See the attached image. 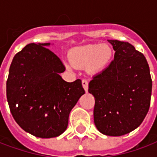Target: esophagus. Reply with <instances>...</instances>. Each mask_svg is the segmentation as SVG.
Returning <instances> with one entry per match:
<instances>
[{"label":"esophagus","mask_w":157,"mask_h":157,"mask_svg":"<svg viewBox=\"0 0 157 157\" xmlns=\"http://www.w3.org/2000/svg\"><path fill=\"white\" fill-rule=\"evenodd\" d=\"M82 86H83V88L85 90L86 92H87L88 91V82H87V80H82Z\"/></svg>","instance_id":"34e87169"}]
</instances>
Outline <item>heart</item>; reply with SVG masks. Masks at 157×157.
<instances>
[{
  "instance_id": "1",
  "label": "heart",
  "mask_w": 157,
  "mask_h": 157,
  "mask_svg": "<svg viewBox=\"0 0 157 157\" xmlns=\"http://www.w3.org/2000/svg\"><path fill=\"white\" fill-rule=\"evenodd\" d=\"M113 56V50L109 45L88 44L72 48L70 61L77 68L88 66L91 71L99 72L109 66Z\"/></svg>"
}]
</instances>
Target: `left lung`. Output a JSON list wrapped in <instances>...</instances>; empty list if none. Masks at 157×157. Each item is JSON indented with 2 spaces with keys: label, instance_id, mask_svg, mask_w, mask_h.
<instances>
[{
  "label": "left lung",
  "instance_id": "1",
  "mask_svg": "<svg viewBox=\"0 0 157 157\" xmlns=\"http://www.w3.org/2000/svg\"><path fill=\"white\" fill-rule=\"evenodd\" d=\"M114 59L89 82L94 123L102 134L121 136L138 128L151 104L152 81L144 55L128 42L108 40Z\"/></svg>",
  "mask_w": 157,
  "mask_h": 157
}]
</instances>
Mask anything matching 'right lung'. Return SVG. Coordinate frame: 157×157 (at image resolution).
Here are the masks:
<instances>
[{"label":"right lung","mask_w":157,"mask_h":157,"mask_svg":"<svg viewBox=\"0 0 157 157\" xmlns=\"http://www.w3.org/2000/svg\"><path fill=\"white\" fill-rule=\"evenodd\" d=\"M49 45H26L12 59L6 81V98L15 121L39 138L65 132L70 113L85 93L80 79H62L59 73L65 71V65L46 48Z\"/></svg>","instance_id":"obj_1"}]
</instances>
